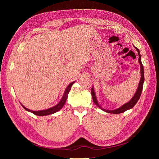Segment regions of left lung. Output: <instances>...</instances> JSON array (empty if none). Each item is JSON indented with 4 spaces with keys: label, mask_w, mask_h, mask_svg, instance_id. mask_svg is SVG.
<instances>
[{
    "label": "left lung",
    "mask_w": 159,
    "mask_h": 159,
    "mask_svg": "<svg viewBox=\"0 0 159 159\" xmlns=\"http://www.w3.org/2000/svg\"><path fill=\"white\" fill-rule=\"evenodd\" d=\"M135 48V49L137 50L138 52V54H139V64H140L141 66V80L140 81H139V86H138V88L137 90L136 91L135 94L134 95V96L133 97V98L129 101L128 103H125L121 107H119L117 109H115V110H106L105 109H103L100 107V105L98 102L97 98H96V96H95V93L94 92V89L93 88H91V95H92V98H93V102L95 103V105H97L101 109H102L104 111L107 112V113H113V114H119V113H123L125 111H126L127 110L133 108L135 104L137 103V102L139 101V98H140V96L141 95V92H142V90H143V83H144V80H145V78H144V69H143V66L142 64V62H141V54H140V52H139V50L137 48Z\"/></svg>",
    "instance_id": "obj_1"
}]
</instances>
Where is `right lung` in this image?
Instances as JSON below:
<instances>
[{
    "mask_svg": "<svg viewBox=\"0 0 159 159\" xmlns=\"http://www.w3.org/2000/svg\"><path fill=\"white\" fill-rule=\"evenodd\" d=\"M74 82H75V81H73V82H71V84H69V85L66 89L63 97H62V98L61 99L60 102L54 107H52L49 108L48 109H46V110L37 111H32L30 109H28L26 108L25 106H23L22 105V106L23 107V108H25V109L28 111L31 112V113H32L33 114H34L36 115H38V116H44V115H51V114L54 113L57 111H60L62 107H63V106H64L66 102L67 98H68V95L71 89V86H72V85L74 84Z\"/></svg>",
    "mask_w": 159,
    "mask_h": 159,
    "instance_id": "add662e5",
    "label": "right lung"
}]
</instances>
